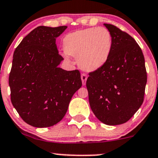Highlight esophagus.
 Wrapping results in <instances>:
<instances>
[{"mask_svg":"<svg viewBox=\"0 0 158 158\" xmlns=\"http://www.w3.org/2000/svg\"><path fill=\"white\" fill-rule=\"evenodd\" d=\"M81 81H82V85H86V81H87V77L86 74H85V73L81 74Z\"/></svg>","mask_w":158,"mask_h":158,"instance_id":"esophagus-1","label":"esophagus"}]
</instances>
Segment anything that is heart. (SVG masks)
<instances>
[{
    "mask_svg": "<svg viewBox=\"0 0 158 158\" xmlns=\"http://www.w3.org/2000/svg\"><path fill=\"white\" fill-rule=\"evenodd\" d=\"M113 48L110 32L104 27L77 30L64 36L63 48L68 54L77 56L81 68L94 71L107 62Z\"/></svg>",
    "mask_w": 158,
    "mask_h": 158,
    "instance_id": "1",
    "label": "heart"
}]
</instances>
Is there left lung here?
<instances>
[{"label": "left lung", "instance_id": "1", "mask_svg": "<svg viewBox=\"0 0 158 158\" xmlns=\"http://www.w3.org/2000/svg\"><path fill=\"white\" fill-rule=\"evenodd\" d=\"M113 39L107 62L89 73L86 86L96 117L107 125L128 121L144 99L147 73L139 45L127 32L104 23Z\"/></svg>", "mask_w": 158, "mask_h": 158}]
</instances>
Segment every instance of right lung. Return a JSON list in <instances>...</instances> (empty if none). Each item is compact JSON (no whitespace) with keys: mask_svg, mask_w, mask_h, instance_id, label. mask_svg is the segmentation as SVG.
<instances>
[{"mask_svg":"<svg viewBox=\"0 0 158 158\" xmlns=\"http://www.w3.org/2000/svg\"><path fill=\"white\" fill-rule=\"evenodd\" d=\"M67 26H38L15 48L9 77L11 102L32 127L54 126L63 118L70 102L81 87L79 70L58 68L63 60L56 38Z\"/></svg>","mask_w":158,"mask_h":158,"instance_id":"1","label":"right lung"}]
</instances>
